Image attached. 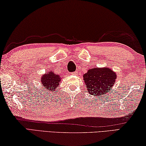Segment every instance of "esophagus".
<instances>
[{"mask_svg": "<svg viewBox=\"0 0 146 146\" xmlns=\"http://www.w3.org/2000/svg\"><path fill=\"white\" fill-rule=\"evenodd\" d=\"M78 74L77 72H74L72 73V75H76V74Z\"/></svg>", "mask_w": 146, "mask_h": 146, "instance_id": "esophagus-1", "label": "esophagus"}]
</instances>
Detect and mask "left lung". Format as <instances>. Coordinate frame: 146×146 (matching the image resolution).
I'll use <instances>...</instances> for the list:
<instances>
[{
	"mask_svg": "<svg viewBox=\"0 0 146 146\" xmlns=\"http://www.w3.org/2000/svg\"><path fill=\"white\" fill-rule=\"evenodd\" d=\"M89 94L101 97L111 90L116 80V74L109 68H93L83 75Z\"/></svg>",
	"mask_w": 146,
	"mask_h": 146,
	"instance_id": "left-lung-1",
	"label": "left lung"
}]
</instances>
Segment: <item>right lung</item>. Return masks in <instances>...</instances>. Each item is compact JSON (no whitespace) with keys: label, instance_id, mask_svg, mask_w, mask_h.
Returning <instances> with one entry per match:
<instances>
[{"label":"right lung","instance_id":"obj_1","mask_svg":"<svg viewBox=\"0 0 146 146\" xmlns=\"http://www.w3.org/2000/svg\"><path fill=\"white\" fill-rule=\"evenodd\" d=\"M61 77L58 74H55L53 71L46 73L41 78V82L44 86L45 90L54 92L58 86L60 85L61 81Z\"/></svg>","mask_w":146,"mask_h":146}]
</instances>
